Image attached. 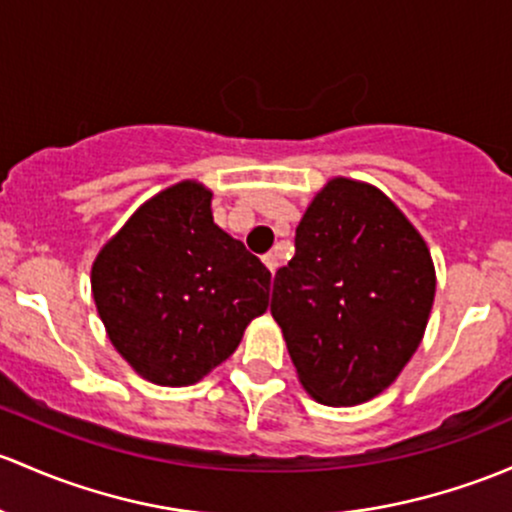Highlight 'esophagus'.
<instances>
[{"label": "esophagus", "mask_w": 512, "mask_h": 512, "mask_svg": "<svg viewBox=\"0 0 512 512\" xmlns=\"http://www.w3.org/2000/svg\"><path fill=\"white\" fill-rule=\"evenodd\" d=\"M262 262H265L267 270H270L272 274L277 272V267H279V257H277V252H267V255L262 257Z\"/></svg>", "instance_id": "obj_1"}]
</instances>
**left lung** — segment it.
<instances>
[{
  "instance_id": "obj_1",
  "label": "left lung",
  "mask_w": 512,
  "mask_h": 512,
  "mask_svg": "<svg viewBox=\"0 0 512 512\" xmlns=\"http://www.w3.org/2000/svg\"><path fill=\"white\" fill-rule=\"evenodd\" d=\"M270 311L301 387L353 407L387 390L419 348L437 274L429 247L380 188L336 176L297 225Z\"/></svg>"
}]
</instances>
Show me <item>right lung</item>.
I'll return each mask as SVG.
<instances>
[{
	"label": "right lung",
	"instance_id": "obj_1",
	"mask_svg": "<svg viewBox=\"0 0 512 512\" xmlns=\"http://www.w3.org/2000/svg\"><path fill=\"white\" fill-rule=\"evenodd\" d=\"M213 193L181 181L102 245L90 287L115 351L164 387L206 378L267 311L272 274L213 223Z\"/></svg>",
	"mask_w": 512,
	"mask_h": 512
}]
</instances>
